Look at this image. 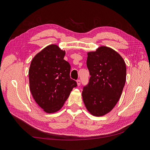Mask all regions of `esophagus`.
<instances>
[{
    "mask_svg": "<svg viewBox=\"0 0 150 150\" xmlns=\"http://www.w3.org/2000/svg\"><path fill=\"white\" fill-rule=\"evenodd\" d=\"M76 82H77V84H78V86H79L81 85V80H80V79H78V80H77Z\"/></svg>",
    "mask_w": 150,
    "mask_h": 150,
    "instance_id": "esophagus-1",
    "label": "esophagus"
}]
</instances>
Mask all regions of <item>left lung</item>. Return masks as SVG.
<instances>
[{"instance_id": "1", "label": "left lung", "mask_w": 150, "mask_h": 150, "mask_svg": "<svg viewBox=\"0 0 150 150\" xmlns=\"http://www.w3.org/2000/svg\"><path fill=\"white\" fill-rule=\"evenodd\" d=\"M91 76L82 96L92 115L102 116L110 112L121 96L126 83V67L122 57L106 46L89 52L86 61Z\"/></svg>"}]
</instances>
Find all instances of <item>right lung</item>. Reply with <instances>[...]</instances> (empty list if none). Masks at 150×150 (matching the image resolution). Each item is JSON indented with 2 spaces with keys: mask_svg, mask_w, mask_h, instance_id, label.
Here are the masks:
<instances>
[{
  "mask_svg": "<svg viewBox=\"0 0 150 150\" xmlns=\"http://www.w3.org/2000/svg\"><path fill=\"white\" fill-rule=\"evenodd\" d=\"M65 51L51 44L36 54L29 70L30 91L35 101L47 113L63 106L77 83L70 78L71 66Z\"/></svg>",
  "mask_w": 150,
  "mask_h": 150,
  "instance_id": "obj_1",
  "label": "right lung"
}]
</instances>
